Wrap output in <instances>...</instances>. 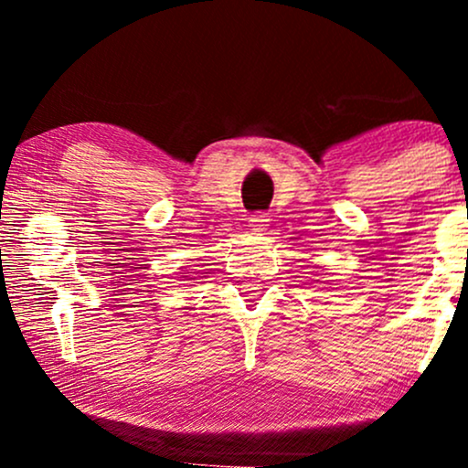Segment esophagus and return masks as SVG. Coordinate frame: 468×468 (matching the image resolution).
<instances>
[{"label": "esophagus", "instance_id": "34e87169", "mask_svg": "<svg viewBox=\"0 0 468 468\" xmlns=\"http://www.w3.org/2000/svg\"><path fill=\"white\" fill-rule=\"evenodd\" d=\"M249 227L252 230H266V227H268L266 213H252V216L249 218Z\"/></svg>", "mask_w": 468, "mask_h": 468}]
</instances>
